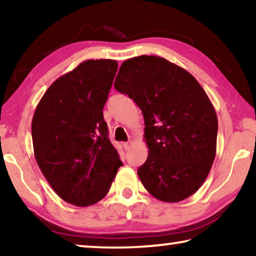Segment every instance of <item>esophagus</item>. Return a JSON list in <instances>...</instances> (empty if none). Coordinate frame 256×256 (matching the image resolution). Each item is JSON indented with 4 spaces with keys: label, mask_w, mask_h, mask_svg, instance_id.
Segmentation results:
<instances>
[{
    "label": "esophagus",
    "mask_w": 256,
    "mask_h": 256,
    "mask_svg": "<svg viewBox=\"0 0 256 256\" xmlns=\"http://www.w3.org/2000/svg\"><path fill=\"white\" fill-rule=\"evenodd\" d=\"M130 146H132V142H126V143H124V150H129V149H130Z\"/></svg>",
    "instance_id": "esophagus-1"
}]
</instances>
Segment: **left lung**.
I'll list each match as a JSON object with an SVG mask.
<instances>
[{
    "instance_id": "1",
    "label": "left lung",
    "mask_w": 256,
    "mask_h": 256,
    "mask_svg": "<svg viewBox=\"0 0 256 256\" xmlns=\"http://www.w3.org/2000/svg\"><path fill=\"white\" fill-rule=\"evenodd\" d=\"M115 90L141 108L148 158L138 168L152 197L177 202L202 186L216 150L218 118L199 82L186 70L157 56L122 62Z\"/></svg>"
}]
</instances>
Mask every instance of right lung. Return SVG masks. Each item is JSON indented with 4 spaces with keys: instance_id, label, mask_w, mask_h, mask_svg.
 I'll use <instances>...</instances> for the list:
<instances>
[{
    "instance_id": "add662e5",
    "label": "right lung",
    "mask_w": 256,
    "mask_h": 256,
    "mask_svg": "<svg viewBox=\"0 0 256 256\" xmlns=\"http://www.w3.org/2000/svg\"><path fill=\"white\" fill-rule=\"evenodd\" d=\"M116 71L113 59L82 62L48 87L34 110V158L56 194L72 205L101 200L122 166L102 113Z\"/></svg>"
}]
</instances>
